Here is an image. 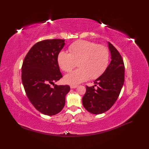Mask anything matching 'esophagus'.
<instances>
[{
	"label": "esophagus",
	"mask_w": 149,
	"mask_h": 149,
	"mask_svg": "<svg viewBox=\"0 0 149 149\" xmlns=\"http://www.w3.org/2000/svg\"><path fill=\"white\" fill-rule=\"evenodd\" d=\"M77 87H78V85H76V84H71V85H70V88L71 89L76 88H77Z\"/></svg>",
	"instance_id": "34e87169"
}]
</instances>
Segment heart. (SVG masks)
<instances>
[{"mask_svg": "<svg viewBox=\"0 0 149 149\" xmlns=\"http://www.w3.org/2000/svg\"><path fill=\"white\" fill-rule=\"evenodd\" d=\"M69 53L61 52L57 61L60 68L70 72L76 66L78 69L65 76V81L70 84H77L88 80L95 79L106 69L109 59L107 47L88 40H78L68 47Z\"/></svg>", "mask_w": 149, "mask_h": 149, "instance_id": "1", "label": "heart"}]
</instances>
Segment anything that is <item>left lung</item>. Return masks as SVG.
<instances>
[{"instance_id":"left-lung-1","label":"left lung","mask_w":149,"mask_h":149,"mask_svg":"<svg viewBox=\"0 0 149 149\" xmlns=\"http://www.w3.org/2000/svg\"><path fill=\"white\" fill-rule=\"evenodd\" d=\"M111 61L103 74L94 81L97 88L86 87L82 101L84 108L94 114L109 110L118 100L124 82V63L120 54L108 42Z\"/></svg>"}]
</instances>
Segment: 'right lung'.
Listing matches in <instances>:
<instances>
[{
    "label": "right lung",
    "mask_w": 149,
    "mask_h": 149,
    "mask_svg": "<svg viewBox=\"0 0 149 149\" xmlns=\"http://www.w3.org/2000/svg\"><path fill=\"white\" fill-rule=\"evenodd\" d=\"M65 45L62 39L44 40L30 48L22 66V81L29 100L37 110L47 116L63 109L69 85L54 84L63 77L57 58ZM53 84L54 87L50 85Z\"/></svg>",
    "instance_id": "1"
}]
</instances>
